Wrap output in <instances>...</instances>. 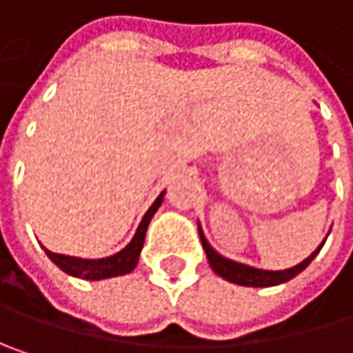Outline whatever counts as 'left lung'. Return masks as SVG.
I'll return each instance as SVG.
<instances>
[{
	"mask_svg": "<svg viewBox=\"0 0 353 353\" xmlns=\"http://www.w3.org/2000/svg\"><path fill=\"white\" fill-rule=\"evenodd\" d=\"M198 233H200V241H202V247L206 251V257H208V263L210 268L225 280L229 282H235V284H241V286H253V288H265V286H276V284H282V282H288L292 280L296 274H301L311 261L313 257L321 251L323 243L305 259L301 261L299 265L294 268H288V270H280V272H268V270H257V268H249V265H243V263H237V261H231L223 255H219L212 247L208 245L206 237L202 235V229L198 227Z\"/></svg>",
	"mask_w": 353,
	"mask_h": 353,
	"instance_id": "1",
	"label": "left lung"
}]
</instances>
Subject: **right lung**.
<instances>
[{
    "label": "right lung",
    "instance_id": "1",
    "mask_svg": "<svg viewBox=\"0 0 353 353\" xmlns=\"http://www.w3.org/2000/svg\"><path fill=\"white\" fill-rule=\"evenodd\" d=\"M161 200H163V194H159V198L151 204V208L145 212L132 241L124 247L122 251H118L116 255H110V257H102V259H81V257H71V255H59V253H52L48 249L46 255L67 274L75 276V278H83V280H102V278H112V276H122V274H128L134 270L137 261H139V253L143 249L145 243V233H147V227L153 219V214L157 212V208L161 206Z\"/></svg>",
    "mask_w": 353,
    "mask_h": 353
}]
</instances>
